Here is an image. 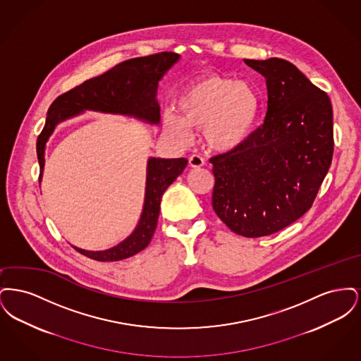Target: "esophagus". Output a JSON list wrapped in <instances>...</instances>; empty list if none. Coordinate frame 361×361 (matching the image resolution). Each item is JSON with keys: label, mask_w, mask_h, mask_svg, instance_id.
I'll use <instances>...</instances> for the list:
<instances>
[{"label": "esophagus", "mask_w": 361, "mask_h": 361, "mask_svg": "<svg viewBox=\"0 0 361 361\" xmlns=\"http://www.w3.org/2000/svg\"><path fill=\"white\" fill-rule=\"evenodd\" d=\"M189 165L192 168H202L206 165V159L199 154H193L189 157Z\"/></svg>", "instance_id": "esophagus-1"}]
</instances>
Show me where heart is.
Wrapping results in <instances>:
<instances>
[{"label":"heart","instance_id":"obj_1","mask_svg":"<svg viewBox=\"0 0 361 361\" xmlns=\"http://www.w3.org/2000/svg\"><path fill=\"white\" fill-rule=\"evenodd\" d=\"M178 111L165 115V127L181 142L192 137V127L204 128L211 149L230 152L250 135L259 111L257 92L249 82L208 74L187 86L178 97Z\"/></svg>","mask_w":361,"mask_h":361}]
</instances>
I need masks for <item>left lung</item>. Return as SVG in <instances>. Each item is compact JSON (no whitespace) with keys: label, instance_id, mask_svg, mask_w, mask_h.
Listing matches in <instances>:
<instances>
[{"label":"left lung","instance_id":"left-lung-1","mask_svg":"<svg viewBox=\"0 0 361 361\" xmlns=\"http://www.w3.org/2000/svg\"><path fill=\"white\" fill-rule=\"evenodd\" d=\"M243 61L267 78V115L240 147L209 159L212 207L231 231L258 238L283 230L312 206L333 158V108L291 62Z\"/></svg>","mask_w":361,"mask_h":361}]
</instances>
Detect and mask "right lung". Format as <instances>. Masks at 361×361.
<instances>
[{
  "mask_svg": "<svg viewBox=\"0 0 361 361\" xmlns=\"http://www.w3.org/2000/svg\"><path fill=\"white\" fill-rule=\"evenodd\" d=\"M178 58V54L168 51L133 58L58 96L49 108L46 124L36 143L40 177L44 168L46 142L59 121L87 109L128 115L158 124L161 118L159 105L155 100L158 81ZM187 164L185 158H150L147 162L145 206L134 233L108 250L89 252L78 247L74 249L96 261H119L143 250L153 238L164 192L184 172Z\"/></svg>",
  "mask_w": 361,
  "mask_h": 361,
  "instance_id": "1",
  "label": "right lung"
}]
</instances>
